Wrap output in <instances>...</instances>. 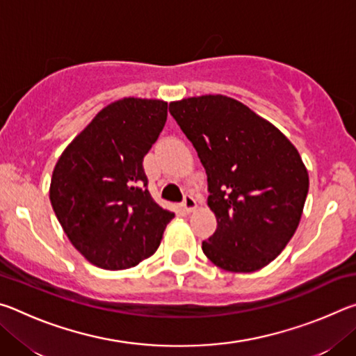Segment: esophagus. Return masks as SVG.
<instances>
[{
	"instance_id": "esophagus-1",
	"label": "esophagus",
	"mask_w": 356,
	"mask_h": 356,
	"mask_svg": "<svg viewBox=\"0 0 356 356\" xmlns=\"http://www.w3.org/2000/svg\"><path fill=\"white\" fill-rule=\"evenodd\" d=\"M182 207H184V210H185L186 213L193 212V210H195V209L197 207L196 200H195V197H193L191 195H185V197H184V202H182Z\"/></svg>"
}]
</instances>
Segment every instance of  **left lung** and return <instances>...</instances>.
I'll list each match as a JSON object with an SVG mask.
<instances>
[{"mask_svg":"<svg viewBox=\"0 0 356 356\" xmlns=\"http://www.w3.org/2000/svg\"><path fill=\"white\" fill-rule=\"evenodd\" d=\"M209 184L216 231L202 251L234 273L261 270L297 231L309 188L297 147L242 102L221 94L171 102Z\"/></svg>","mask_w":356,"mask_h":356,"instance_id":"1","label":"left lung"}]
</instances>
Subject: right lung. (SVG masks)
<instances>
[{"mask_svg":"<svg viewBox=\"0 0 356 356\" xmlns=\"http://www.w3.org/2000/svg\"><path fill=\"white\" fill-rule=\"evenodd\" d=\"M166 118L168 102L116 100L58 159L51 207L70 243L95 267H135L154 254L174 218L152 200L143 168Z\"/></svg>","mask_w":356,"mask_h":356,"instance_id":"right-lung-1","label":"right lung"}]
</instances>
